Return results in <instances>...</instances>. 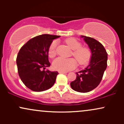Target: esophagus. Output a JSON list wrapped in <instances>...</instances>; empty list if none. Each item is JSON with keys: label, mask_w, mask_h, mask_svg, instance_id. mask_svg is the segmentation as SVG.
I'll list each match as a JSON object with an SVG mask.
<instances>
[{"label": "esophagus", "mask_w": 124, "mask_h": 124, "mask_svg": "<svg viewBox=\"0 0 124 124\" xmlns=\"http://www.w3.org/2000/svg\"><path fill=\"white\" fill-rule=\"evenodd\" d=\"M59 73H62V74H66L67 72H62V71H60V72H59Z\"/></svg>", "instance_id": "obj_1"}]
</instances>
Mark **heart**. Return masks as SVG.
Wrapping results in <instances>:
<instances>
[{
    "mask_svg": "<svg viewBox=\"0 0 124 124\" xmlns=\"http://www.w3.org/2000/svg\"><path fill=\"white\" fill-rule=\"evenodd\" d=\"M67 45L73 49L72 55L76 59L79 65H86L90 60L92 53L89 48L82 46V44L75 38H68L66 40ZM58 42L55 40L51 42L48 49V56L51 58L55 57L57 54ZM52 66L56 70L67 72L75 69L77 66V62L74 58H58L53 62Z\"/></svg>",
    "mask_w": 124,
    "mask_h": 124,
    "instance_id": "obj_1",
    "label": "heart"
}]
</instances>
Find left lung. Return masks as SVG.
Returning <instances> with one entry per match:
<instances>
[{
    "label": "left lung",
    "mask_w": 124,
    "mask_h": 124,
    "mask_svg": "<svg viewBox=\"0 0 124 124\" xmlns=\"http://www.w3.org/2000/svg\"><path fill=\"white\" fill-rule=\"evenodd\" d=\"M91 50L89 65L84 70L76 72V79L70 83L72 89L80 93H87L97 87L103 78L107 66L108 54L103 45L96 39L81 35Z\"/></svg>",
    "instance_id": "8db88e82"
}]
</instances>
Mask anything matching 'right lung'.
I'll return each mask as SVG.
<instances>
[{"instance_id":"1","label":"right lung","mask_w":124,"mask_h":124,"mask_svg":"<svg viewBox=\"0 0 124 124\" xmlns=\"http://www.w3.org/2000/svg\"><path fill=\"white\" fill-rule=\"evenodd\" d=\"M59 35L42 34L31 38L18 52L16 59L18 73L23 83L34 92H42L54 85L58 72L45 70L50 66L48 49L53 39Z\"/></svg>"}]
</instances>
